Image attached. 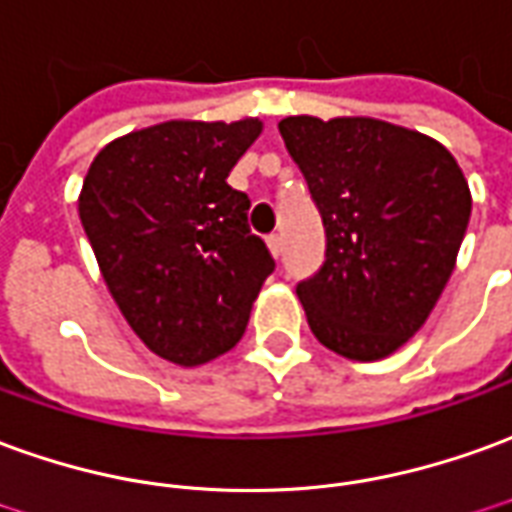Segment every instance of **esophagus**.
<instances>
[{"label":"esophagus","instance_id":"34e87169","mask_svg":"<svg viewBox=\"0 0 512 512\" xmlns=\"http://www.w3.org/2000/svg\"><path fill=\"white\" fill-rule=\"evenodd\" d=\"M266 244H268V249H271V255L274 257L282 255V235H268Z\"/></svg>","mask_w":512,"mask_h":512}]
</instances>
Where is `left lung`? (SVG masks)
Masks as SVG:
<instances>
[{"label":"left lung","mask_w":512,"mask_h":512,"mask_svg":"<svg viewBox=\"0 0 512 512\" xmlns=\"http://www.w3.org/2000/svg\"><path fill=\"white\" fill-rule=\"evenodd\" d=\"M280 135L316 202L327 252L296 285L307 324L349 360H382L427 321L455 271L471 191L449 149L388 121L288 116Z\"/></svg>","instance_id":"left-lung-1"}]
</instances>
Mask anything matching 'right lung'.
<instances>
[{
  "mask_svg": "<svg viewBox=\"0 0 512 512\" xmlns=\"http://www.w3.org/2000/svg\"><path fill=\"white\" fill-rule=\"evenodd\" d=\"M257 119L163 121L94 157L80 221L121 316L157 357L202 366L241 341L274 257L227 185Z\"/></svg>",
  "mask_w": 512,
  "mask_h": 512,
  "instance_id": "add662e5",
  "label": "right lung"
}]
</instances>
